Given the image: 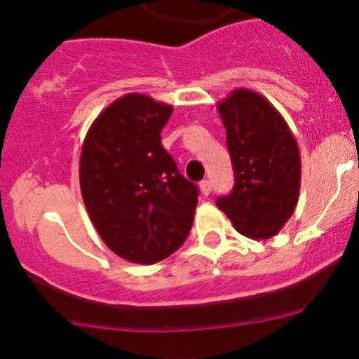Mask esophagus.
<instances>
[{"label": "esophagus", "mask_w": 359, "mask_h": 359, "mask_svg": "<svg viewBox=\"0 0 359 359\" xmlns=\"http://www.w3.org/2000/svg\"><path fill=\"white\" fill-rule=\"evenodd\" d=\"M200 189H201L203 196H208V194L212 193V182H210V180H201Z\"/></svg>", "instance_id": "34e87169"}]
</instances>
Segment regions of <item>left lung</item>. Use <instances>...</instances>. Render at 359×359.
<instances>
[{
    "mask_svg": "<svg viewBox=\"0 0 359 359\" xmlns=\"http://www.w3.org/2000/svg\"><path fill=\"white\" fill-rule=\"evenodd\" d=\"M234 166L233 193L217 206L252 240L276 236L300 191V153L292 130L260 93L236 88L217 104Z\"/></svg>",
    "mask_w": 359,
    "mask_h": 359,
    "instance_id": "1",
    "label": "left lung"
}]
</instances>
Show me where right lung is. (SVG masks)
<instances>
[{
    "label": "right lung",
    "instance_id": "obj_1",
    "mask_svg": "<svg viewBox=\"0 0 359 359\" xmlns=\"http://www.w3.org/2000/svg\"><path fill=\"white\" fill-rule=\"evenodd\" d=\"M170 104L126 93L90 126L79 158V186L90 220L116 255L156 264L186 241L198 187L163 149Z\"/></svg>",
    "mask_w": 359,
    "mask_h": 359
}]
</instances>
